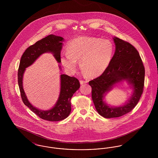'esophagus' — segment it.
Instances as JSON below:
<instances>
[{"instance_id":"esophagus-1","label":"esophagus","mask_w":158,"mask_h":158,"mask_svg":"<svg viewBox=\"0 0 158 158\" xmlns=\"http://www.w3.org/2000/svg\"><path fill=\"white\" fill-rule=\"evenodd\" d=\"M87 82H88L87 81H83V80H81V81H80V83H81V85H83V84H84V83H86Z\"/></svg>"}]
</instances>
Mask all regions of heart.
<instances>
[{
	"label": "heart",
	"instance_id": "b5f03b06",
	"mask_svg": "<svg viewBox=\"0 0 158 158\" xmlns=\"http://www.w3.org/2000/svg\"><path fill=\"white\" fill-rule=\"evenodd\" d=\"M67 54L61 57V62L70 73L75 72L76 61L83 75L88 77L101 75L110 64L113 45L108 40L90 37L77 38L68 43Z\"/></svg>",
	"mask_w": 158,
	"mask_h": 158
}]
</instances>
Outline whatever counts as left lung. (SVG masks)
<instances>
[{"label":"left lung","instance_id":"obj_1","mask_svg":"<svg viewBox=\"0 0 158 158\" xmlns=\"http://www.w3.org/2000/svg\"><path fill=\"white\" fill-rule=\"evenodd\" d=\"M115 52L105 72L89 82L92 99L99 114L104 118H115L132 111L143 92L145 70L142 59L133 45L118 38H114ZM126 80L133 86L134 92L128 103L119 107H111L103 101V95L113 86Z\"/></svg>","mask_w":158,"mask_h":158}]
</instances>
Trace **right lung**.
<instances>
[{"label": "right lung", "instance_id": "obj_1", "mask_svg": "<svg viewBox=\"0 0 158 158\" xmlns=\"http://www.w3.org/2000/svg\"><path fill=\"white\" fill-rule=\"evenodd\" d=\"M63 38L55 35L47 37L37 41L28 47L21 57L18 72V82L23 102L41 119L50 121L63 120L67 118L71 111V98L80 87L79 80L75 77L61 75L60 95L56 105L48 111H41L31 104L25 94L23 86V77L25 69L31 65L43 53H53L56 60L60 63V52Z\"/></svg>", "mask_w": 158, "mask_h": 158}]
</instances>
